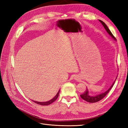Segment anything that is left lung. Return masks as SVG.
<instances>
[{"mask_svg": "<svg viewBox=\"0 0 128 128\" xmlns=\"http://www.w3.org/2000/svg\"><path fill=\"white\" fill-rule=\"evenodd\" d=\"M99 21H100V22L102 24V25L103 26V27H104V28H105L106 31L107 32V33L109 34L114 40H116V38L114 37L113 34H112V32H110V29L108 28L107 26L106 25V24L104 22H103V21H101V20H99ZM116 78H117V77L116 78V80H114V81L113 83L112 84V85H111V86L110 87V88H108L107 91H106V92H103V93H102V94H97V95H96V96H90V95L89 94L88 90V89L87 88L86 90L85 91V92H84V94H80V96L81 97V98H82L84 100H86V101H87L88 102H90V103H95V102H98L99 100L103 99V98H104L106 96V95H107V94L108 93V92H109V91L110 90V89L112 88V87L113 86L114 84V83L116 82Z\"/></svg>", "mask_w": 128, "mask_h": 128, "instance_id": "left-lung-1", "label": "left lung"}]
</instances>
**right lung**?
<instances>
[{
  "label": "right lung",
  "mask_w": 128,
  "mask_h": 128,
  "mask_svg": "<svg viewBox=\"0 0 128 128\" xmlns=\"http://www.w3.org/2000/svg\"><path fill=\"white\" fill-rule=\"evenodd\" d=\"M59 92H60V90H59V91L58 92V93L56 94V96H54L52 99L50 100H48V101H47V102H38V101H36V100H32V101H34V103H37V104H40V105H42V106H47V105L51 104V103H52L53 102L55 101V100L57 99V98H58V96H59Z\"/></svg>",
  "instance_id": "right-lung-1"
}]
</instances>
